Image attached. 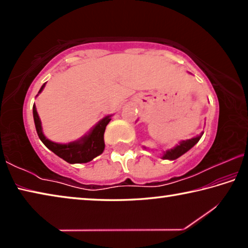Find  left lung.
<instances>
[{
	"label": "left lung",
	"instance_id": "8db88e82",
	"mask_svg": "<svg viewBox=\"0 0 248 248\" xmlns=\"http://www.w3.org/2000/svg\"><path fill=\"white\" fill-rule=\"evenodd\" d=\"M202 134H203V132H201L199 136L191 138V139L179 141L178 144H176L174 148H171L170 150H166V151H163L162 158L163 159H170V161H174V159L178 158L179 156H182L183 154L186 153L187 151H189L195 144L198 143V141L200 140V138L202 137ZM143 148L146 150L145 146H143Z\"/></svg>",
	"mask_w": 248,
	"mask_h": 248
}]
</instances>
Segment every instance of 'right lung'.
<instances>
[{
    "instance_id": "right-lung-1",
    "label": "right lung",
    "mask_w": 248,
    "mask_h": 248,
    "mask_svg": "<svg viewBox=\"0 0 248 248\" xmlns=\"http://www.w3.org/2000/svg\"><path fill=\"white\" fill-rule=\"evenodd\" d=\"M46 83L40 87L38 92V96L43 90L45 89ZM32 115L33 121H35L36 131L38 133L39 139L41 142L47 146V148L52 151V152L58 155L59 157L64 159L65 162L70 164H78V163H87L91 162L92 159L102 154L105 150V141H104V133L106 125L111 120V115L104 117L102 120H99L89 132L84 134L83 137L75 141H71L69 143H57L49 140L44 134L43 125H41V120L39 118L37 108L33 104L32 107Z\"/></svg>"
}]
</instances>
